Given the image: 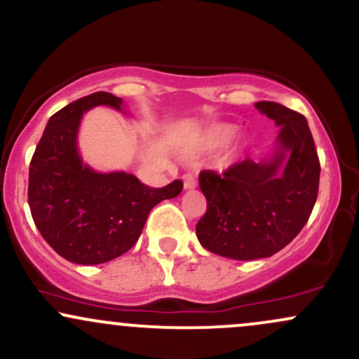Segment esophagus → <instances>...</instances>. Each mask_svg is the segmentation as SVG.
Listing matches in <instances>:
<instances>
[{
	"label": "esophagus",
	"instance_id": "34e87169",
	"mask_svg": "<svg viewBox=\"0 0 359 359\" xmlns=\"http://www.w3.org/2000/svg\"><path fill=\"white\" fill-rule=\"evenodd\" d=\"M196 186H198V180H196V177L192 175V173H186V175H184V187L194 189Z\"/></svg>",
	"mask_w": 359,
	"mask_h": 359
}]
</instances>
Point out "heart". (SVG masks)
I'll return each mask as SVG.
<instances>
[{"label":"heart","mask_w":359,"mask_h":359,"mask_svg":"<svg viewBox=\"0 0 359 359\" xmlns=\"http://www.w3.org/2000/svg\"><path fill=\"white\" fill-rule=\"evenodd\" d=\"M235 136V128L230 124H219L211 128L206 135L203 136L201 140L199 147L204 149H215V148H222L231 137Z\"/></svg>","instance_id":"1"}]
</instances>
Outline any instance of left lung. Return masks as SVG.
<instances>
[{
    "instance_id": "1",
    "label": "left lung",
    "mask_w": 359,
    "mask_h": 359,
    "mask_svg": "<svg viewBox=\"0 0 359 359\" xmlns=\"http://www.w3.org/2000/svg\"><path fill=\"white\" fill-rule=\"evenodd\" d=\"M255 107L281 128L273 156L245 158L222 175L199 173L208 208L196 235L206 250L235 261L271 257L288 245L312 215L320 179L305 116L276 102Z\"/></svg>"
}]
</instances>
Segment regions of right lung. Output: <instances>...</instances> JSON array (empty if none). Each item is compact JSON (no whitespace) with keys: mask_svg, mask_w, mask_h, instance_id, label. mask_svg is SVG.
<instances>
[{"mask_svg":"<svg viewBox=\"0 0 359 359\" xmlns=\"http://www.w3.org/2000/svg\"><path fill=\"white\" fill-rule=\"evenodd\" d=\"M97 105L121 110L109 92L71 102L46 126L29 168V206L37 230L66 261L104 264L140 238L153 206L177 198L182 180L155 189L126 172L98 173L83 163L76 137L81 116Z\"/></svg>","mask_w":359,"mask_h":359,"instance_id":"add662e5","label":"right lung"}]
</instances>
